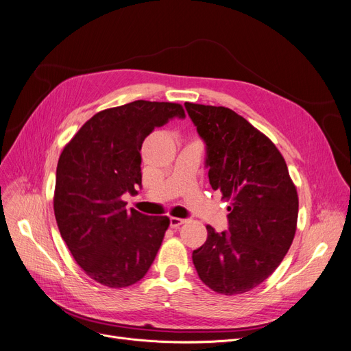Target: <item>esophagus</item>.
Returning <instances> with one entry per match:
<instances>
[{
	"mask_svg": "<svg viewBox=\"0 0 351 351\" xmlns=\"http://www.w3.org/2000/svg\"><path fill=\"white\" fill-rule=\"evenodd\" d=\"M187 220L186 219H178V217H170V226L173 228H177L180 227L181 224H184Z\"/></svg>",
	"mask_w": 351,
	"mask_h": 351,
	"instance_id": "obj_1",
	"label": "esophagus"
}]
</instances>
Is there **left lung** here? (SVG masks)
Masks as SVG:
<instances>
[{"mask_svg":"<svg viewBox=\"0 0 351 351\" xmlns=\"http://www.w3.org/2000/svg\"><path fill=\"white\" fill-rule=\"evenodd\" d=\"M184 106L206 144L210 184L230 202L228 231L207 226L193 263L211 290L241 294L261 285L287 254L297 227V190L277 147L241 115L226 107Z\"/></svg>","mask_w":351,"mask_h":351,"instance_id":"1","label":"left lung"}]
</instances>
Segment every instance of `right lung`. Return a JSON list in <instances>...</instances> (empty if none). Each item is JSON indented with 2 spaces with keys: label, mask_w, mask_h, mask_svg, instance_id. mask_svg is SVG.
Segmentation results:
<instances>
[{
  "label": "right lung",
  "mask_w": 351,
  "mask_h": 351,
  "mask_svg": "<svg viewBox=\"0 0 351 351\" xmlns=\"http://www.w3.org/2000/svg\"><path fill=\"white\" fill-rule=\"evenodd\" d=\"M180 104L137 99L97 112L65 145L56 174L54 214L77 264L111 289L140 281L170 226L167 215L125 208L141 186L140 149L154 128L184 119Z\"/></svg>",
  "instance_id": "right-lung-1"
}]
</instances>
